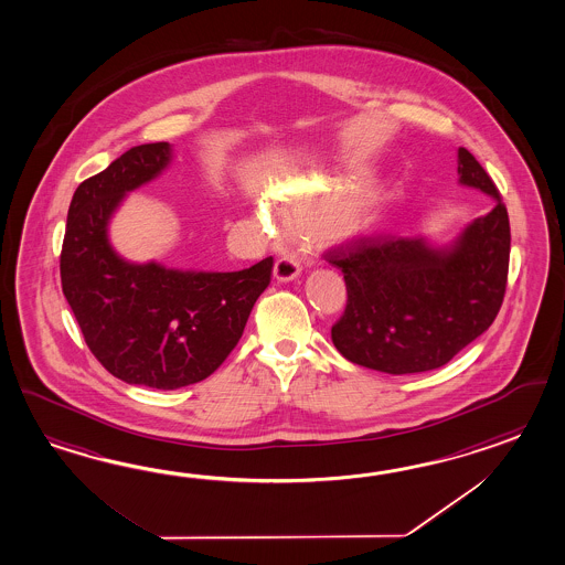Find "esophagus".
<instances>
[{"label": "esophagus", "instance_id": "esophagus-1", "mask_svg": "<svg viewBox=\"0 0 565 565\" xmlns=\"http://www.w3.org/2000/svg\"><path fill=\"white\" fill-rule=\"evenodd\" d=\"M301 267L294 257H281L274 265V277L277 281H291L300 276Z\"/></svg>", "mask_w": 565, "mask_h": 565}]
</instances>
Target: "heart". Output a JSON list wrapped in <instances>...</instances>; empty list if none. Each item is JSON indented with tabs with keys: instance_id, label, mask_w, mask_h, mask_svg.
<instances>
[{
	"instance_id": "heart-1",
	"label": "heart",
	"mask_w": 565,
	"mask_h": 565,
	"mask_svg": "<svg viewBox=\"0 0 565 565\" xmlns=\"http://www.w3.org/2000/svg\"><path fill=\"white\" fill-rule=\"evenodd\" d=\"M271 207L298 235H318L330 241L361 235L369 226L373 201L364 180H306L279 184L271 192ZM257 228L274 231L276 214L262 206Z\"/></svg>"
}]
</instances>
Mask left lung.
Masks as SVG:
<instances>
[{
    "mask_svg": "<svg viewBox=\"0 0 565 565\" xmlns=\"http://www.w3.org/2000/svg\"><path fill=\"white\" fill-rule=\"evenodd\" d=\"M458 175L497 204L448 245L387 235L327 253L349 296L332 342L351 363L390 375L424 373L451 361L494 322L509 274V214L466 148H458Z\"/></svg>",
    "mask_w": 565,
    "mask_h": 565,
    "instance_id": "left-lung-1",
    "label": "left lung"
}]
</instances>
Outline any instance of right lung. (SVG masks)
<instances>
[{
    "label": "right lung",
    "mask_w": 565,
    "mask_h": 565,
    "mask_svg": "<svg viewBox=\"0 0 565 565\" xmlns=\"http://www.w3.org/2000/svg\"><path fill=\"white\" fill-rule=\"evenodd\" d=\"M170 160L168 141L143 143L81 182L61 253L64 298L95 359L129 385L162 391L213 375L274 269V257L221 274L131 264L115 253L107 228L117 206Z\"/></svg>",
    "instance_id": "add662e5"
}]
</instances>
